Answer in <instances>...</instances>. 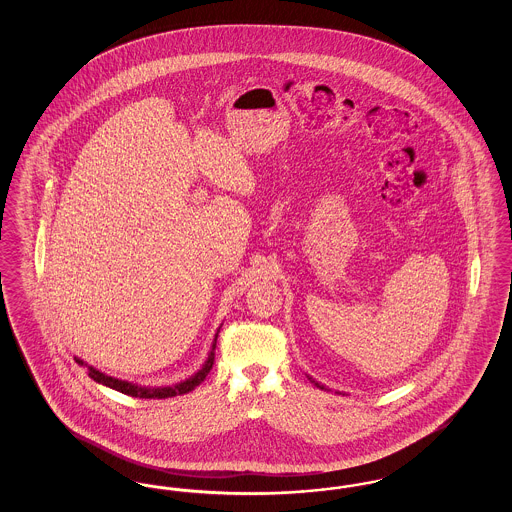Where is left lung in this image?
Returning a JSON list of instances; mask_svg holds the SVG:
<instances>
[{
  "instance_id": "1",
  "label": "left lung",
  "mask_w": 512,
  "mask_h": 512,
  "mask_svg": "<svg viewBox=\"0 0 512 512\" xmlns=\"http://www.w3.org/2000/svg\"><path fill=\"white\" fill-rule=\"evenodd\" d=\"M313 382H315V380H313ZM315 386H318V388H320V390H326V388H324V386H320V384H318V382H315Z\"/></svg>"
}]
</instances>
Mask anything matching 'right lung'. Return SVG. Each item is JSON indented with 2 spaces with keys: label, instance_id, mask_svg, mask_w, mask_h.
Here are the masks:
<instances>
[{
  "label": "right lung",
  "instance_id": "1",
  "mask_svg": "<svg viewBox=\"0 0 512 512\" xmlns=\"http://www.w3.org/2000/svg\"><path fill=\"white\" fill-rule=\"evenodd\" d=\"M217 336H219V334H217ZM217 336H215V341H213V349H211V353H209L205 365L201 366V370H197L194 376H190L188 380H184V382H180V384H174V386H165V388H146V386H138V384H132V382H126V380H119V378L107 376V374L99 372L98 368L86 365V363H84L82 359H78V357H74V361H76L78 365L88 366V376H90L92 380H96L98 384H103V386L111 388V390L121 391L124 395H132V397H140V399H167V397H174V395H184V393H188V391L197 388V386L205 380V376L209 374V370L213 368V363H215Z\"/></svg>",
  "mask_w": 512,
  "mask_h": 512
}]
</instances>
